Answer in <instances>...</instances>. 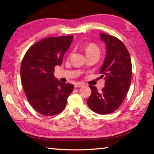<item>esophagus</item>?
<instances>
[{"mask_svg": "<svg viewBox=\"0 0 154 154\" xmlns=\"http://www.w3.org/2000/svg\"><path fill=\"white\" fill-rule=\"evenodd\" d=\"M83 85V83L82 82H77L75 83V88H80Z\"/></svg>", "mask_w": 154, "mask_h": 154, "instance_id": "1", "label": "esophagus"}]
</instances>
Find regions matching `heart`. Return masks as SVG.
Segmentation results:
<instances>
[{"instance_id": "1", "label": "heart", "mask_w": 154, "mask_h": 154, "mask_svg": "<svg viewBox=\"0 0 154 154\" xmlns=\"http://www.w3.org/2000/svg\"><path fill=\"white\" fill-rule=\"evenodd\" d=\"M85 52L86 54L88 53H94V52H97V53H100V50L98 48L97 45H96L95 44H90L88 45L86 48H85Z\"/></svg>"}]
</instances>
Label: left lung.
Instances as JSON below:
<instances>
[{
  "label": "left lung",
  "mask_w": 154,
  "mask_h": 154,
  "mask_svg": "<svg viewBox=\"0 0 154 154\" xmlns=\"http://www.w3.org/2000/svg\"><path fill=\"white\" fill-rule=\"evenodd\" d=\"M100 38L106 46V56L100 70L105 86L98 92L95 86L90 85L92 94L87 103L94 112L106 115L113 113L123 103L131 82L132 63L129 52L120 40L103 33Z\"/></svg>",
  "instance_id": "obj_1"
}]
</instances>
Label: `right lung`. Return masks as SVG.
Returning a JSON list of instances; mask_svg holds the SVG:
<instances>
[{"label": "right lung", "instance_id": "1", "mask_svg": "<svg viewBox=\"0 0 154 154\" xmlns=\"http://www.w3.org/2000/svg\"><path fill=\"white\" fill-rule=\"evenodd\" d=\"M73 36L45 38L28 49L20 68L21 81L28 101L38 113L56 115L66 105L74 89L54 77V67L60 66Z\"/></svg>", "mask_w": 154, "mask_h": 154}]
</instances>
